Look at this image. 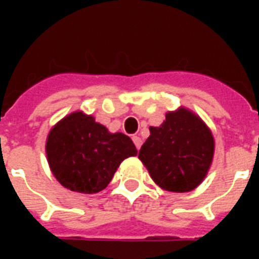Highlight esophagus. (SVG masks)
Here are the masks:
<instances>
[{"label": "esophagus", "mask_w": 259, "mask_h": 259, "mask_svg": "<svg viewBox=\"0 0 259 259\" xmlns=\"http://www.w3.org/2000/svg\"><path fill=\"white\" fill-rule=\"evenodd\" d=\"M133 142H134V145H136V148H137V149H140V148H141V145H142V140L140 137H138V136H133Z\"/></svg>", "instance_id": "esophagus-1"}]
</instances>
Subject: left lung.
<instances>
[{
	"label": "left lung",
	"instance_id": "left-lung-1",
	"mask_svg": "<svg viewBox=\"0 0 259 259\" xmlns=\"http://www.w3.org/2000/svg\"><path fill=\"white\" fill-rule=\"evenodd\" d=\"M150 136L138 158L162 189L188 192L205 177L213 156V138L200 118L187 109L168 113Z\"/></svg>",
	"mask_w": 259,
	"mask_h": 259
}]
</instances>
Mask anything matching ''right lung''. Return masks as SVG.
<instances>
[{"instance_id":"1","label":"right lung","mask_w":259,"mask_h":259,"mask_svg":"<svg viewBox=\"0 0 259 259\" xmlns=\"http://www.w3.org/2000/svg\"><path fill=\"white\" fill-rule=\"evenodd\" d=\"M46 149L59 183L80 193L105 189L119 164L137 154L127 136L109 133L91 115L80 111L67 115L52 127Z\"/></svg>"}]
</instances>
